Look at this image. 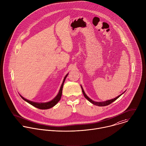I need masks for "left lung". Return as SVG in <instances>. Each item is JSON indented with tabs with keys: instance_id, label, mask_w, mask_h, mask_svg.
Instances as JSON below:
<instances>
[{
	"instance_id": "1",
	"label": "left lung",
	"mask_w": 146,
	"mask_h": 146,
	"mask_svg": "<svg viewBox=\"0 0 146 146\" xmlns=\"http://www.w3.org/2000/svg\"><path fill=\"white\" fill-rule=\"evenodd\" d=\"M82 92H83V95H84V96L86 97V98H87L90 102H91L93 104L96 105H97V106H106V105H108L110 104L111 103H112L113 102H114L115 100H116L118 97H120V96L123 94V93L121 95H119L118 96H117V97H115V98H113V99L109 100H108V101H104V102H95V101L92 100L91 99H90L89 97H88V96L86 95V94H85V92H84L83 89L82 88Z\"/></svg>"
}]
</instances>
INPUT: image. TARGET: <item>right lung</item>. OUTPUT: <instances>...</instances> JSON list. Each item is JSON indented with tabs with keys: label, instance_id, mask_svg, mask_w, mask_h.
Segmentation results:
<instances>
[{
	"label": "right lung",
	"instance_id": "add662e5",
	"mask_svg": "<svg viewBox=\"0 0 146 146\" xmlns=\"http://www.w3.org/2000/svg\"><path fill=\"white\" fill-rule=\"evenodd\" d=\"M67 75H68V74H67L66 75V76L64 77V80L63 81V83L62 84V86L60 87V90L59 91L58 94L57 95V96L56 97H55L51 101H49L48 102H45V103H38V102H33V101H29L28 100H27V99L24 98V97H22L21 95H20V96L24 100H25V101H27V102H28L29 104H31L32 105H33V106L37 108H38L40 109H50V108L53 107L54 106H55L59 102V101L60 100V98L62 96V89H63V84H64V82L65 79H66V77L67 76Z\"/></svg>",
	"mask_w": 146,
	"mask_h": 146
}]
</instances>
